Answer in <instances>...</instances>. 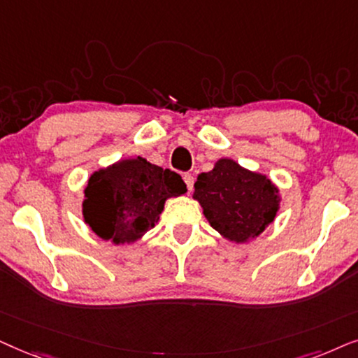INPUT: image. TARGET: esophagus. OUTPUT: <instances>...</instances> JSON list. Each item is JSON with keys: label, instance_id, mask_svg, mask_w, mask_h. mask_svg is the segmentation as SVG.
Wrapping results in <instances>:
<instances>
[{"label": "esophagus", "instance_id": "obj_1", "mask_svg": "<svg viewBox=\"0 0 358 358\" xmlns=\"http://www.w3.org/2000/svg\"><path fill=\"white\" fill-rule=\"evenodd\" d=\"M183 180H185V183H187V188H188V192H193L194 176H193L192 173H185V175H183Z\"/></svg>", "mask_w": 358, "mask_h": 358}]
</instances>
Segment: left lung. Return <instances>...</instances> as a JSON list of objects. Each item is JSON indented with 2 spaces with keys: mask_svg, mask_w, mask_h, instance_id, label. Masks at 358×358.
<instances>
[{
  "mask_svg": "<svg viewBox=\"0 0 358 358\" xmlns=\"http://www.w3.org/2000/svg\"><path fill=\"white\" fill-rule=\"evenodd\" d=\"M193 199L204 217L229 242L247 244L275 221L282 196L268 176L232 159H219L211 171L199 173Z\"/></svg>",
  "mask_w": 358,
  "mask_h": 358,
  "instance_id": "8db88e82",
  "label": "left lung"
}]
</instances>
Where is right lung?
Returning <instances> with one entry per match:
<instances>
[{"label": "right lung", "mask_w": 358, "mask_h": 358, "mask_svg": "<svg viewBox=\"0 0 358 358\" xmlns=\"http://www.w3.org/2000/svg\"><path fill=\"white\" fill-rule=\"evenodd\" d=\"M187 193L182 176L144 157L121 159L90 176L83 221L99 239L134 244L159 222L169 198Z\"/></svg>", "instance_id": "obj_1"}]
</instances>
